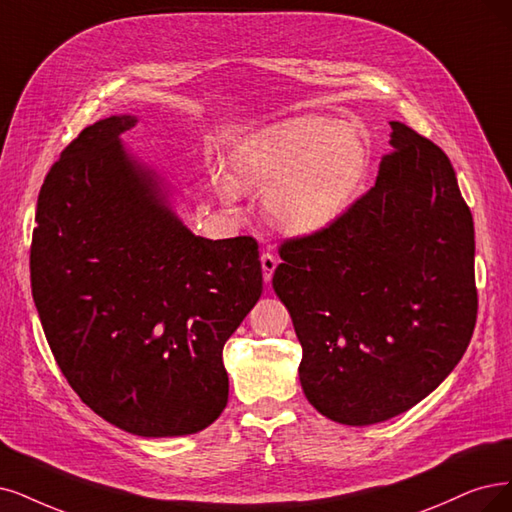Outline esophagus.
<instances>
[{"mask_svg": "<svg viewBox=\"0 0 512 512\" xmlns=\"http://www.w3.org/2000/svg\"><path fill=\"white\" fill-rule=\"evenodd\" d=\"M276 266H278V259H276V255H272V253H263V255H261V270H263V280H266V282H270V280H272Z\"/></svg>", "mask_w": 512, "mask_h": 512, "instance_id": "esophagus-1", "label": "esophagus"}]
</instances>
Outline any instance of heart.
<instances>
[{
	"mask_svg": "<svg viewBox=\"0 0 512 512\" xmlns=\"http://www.w3.org/2000/svg\"><path fill=\"white\" fill-rule=\"evenodd\" d=\"M369 147L356 126L299 116L263 126L232 156V185L221 194L268 189L266 213L278 230L310 236L342 219L365 181Z\"/></svg>",
	"mask_w": 512,
	"mask_h": 512,
	"instance_id": "obj_1",
	"label": "heart"
}]
</instances>
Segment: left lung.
<instances>
[{"mask_svg": "<svg viewBox=\"0 0 512 512\" xmlns=\"http://www.w3.org/2000/svg\"><path fill=\"white\" fill-rule=\"evenodd\" d=\"M390 126L375 185L325 232L282 244L272 278L304 350L306 399L346 426L426 399L477 320L475 225L453 166L409 126Z\"/></svg>", "mask_w": 512, "mask_h": 512, "instance_id": "1", "label": "left lung"}]
</instances>
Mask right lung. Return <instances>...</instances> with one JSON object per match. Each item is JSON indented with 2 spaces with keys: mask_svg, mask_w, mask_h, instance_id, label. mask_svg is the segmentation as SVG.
<instances>
[{
  "mask_svg": "<svg viewBox=\"0 0 512 512\" xmlns=\"http://www.w3.org/2000/svg\"><path fill=\"white\" fill-rule=\"evenodd\" d=\"M139 120L84 128L37 198L31 289L69 386L109 424L185 437L227 405L223 346L263 291L251 236H196L173 185L122 135Z\"/></svg>",
  "mask_w": 512,
  "mask_h": 512,
  "instance_id": "obj_1",
  "label": "right lung"
}]
</instances>
